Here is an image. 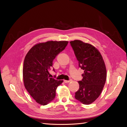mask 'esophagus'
<instances>
[{
	"label": "esophagus",
	"instance_id": "1",
	"mask_svg": "<svg viewBox=\"0 0 127 127\" xmlns=\"http://www.w3.org/2000/svg\"><path fill=\"white\" fill-rule=\"evenodd\" d=\"M71 81L70 80H64V82L65 83H69Z\"/></svg>",
	"mask_w": 127,
	"mask_h": 127
}]
</instances>
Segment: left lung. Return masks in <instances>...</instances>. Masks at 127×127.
<instances>
[{
	"mask_svg": "<svg viewBox=\"0 0 127 127\" xmlns=\"http://www.w3.org/2000/svg\"><path fill=\"white\" fill-rule=\"evenodd\" d=\"M78 66L84 70L83 79L78 81L79 90L75 97L84 104H90L103 90L106 78V70L103 58L93 45L80 40L70 42Z\"/></svg>",
	"mask_w": 127,
	"mask_h": 127,
	"instance_id": "left-lung-1",
	"label": "left lung"
}]
</instances>
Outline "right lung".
Masks as SVG:
<instances>
[{
  "mask_svg": "<svg viewBox=\"0 0 127 127\" xmlns=\"http://www.w3.org/2000/svg\"><path fill=\"white\" fill-rule=\"evenodd\" d=\"M68 43L52 41L37 44L25 56L23 70L24 86L31 96L41 105H47L54 99L57 87L63 82L50 77L49 70L52 67L53 60Z\"/></svg>",
  "mask_w": 127,
  "mask_h": 127,
  "instance_id": "obj_1",
  "label": "right lung"
}]
</instances>
